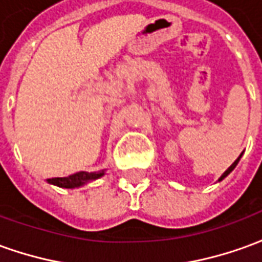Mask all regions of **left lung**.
Segmentation results:
<instances>
[{
  "label": "left lung",
  "instance_id": "8db88e82",
  "mask_svg": "<svg viewBox=\"0 0 262 262\" xmlns=\"http://www.w3.org/2000/svg\"><path fill=\"white\" fill-rule=\"evenodd\" d=\"M243 154V153H242ZM242 154H240V156H238V159L236 160V161H234V163H233V164L230 165V167H229V168H227V170L225 171V172H223V174H222V177H220L219 178V181H222V180H223V178H226V177L229 176V174H230L231 171L234 170V168H236V165H237V163H238V161H240V159H242Z\"/></svg>",
  "mask_w": 262,
  "mask_h": 262
}]
</instances>
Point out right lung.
<instances>
[{"label": "right lung", "mask_w": 262, "mask_h": 262, "mask_svg": "<svg viewBox=\"0 0 262 262\" xmlns=\"http://www.w3.org/2000/svg\"><path fill=\"white\" fill-rule=\"evenodd\" d=\"M105 174V171H98V172H85V171H80L75 172L69 177H63V178H50L48 180L49 184H53L60 188H78L85 185L86 182L95 181L98 178Z\"/></svg>", "instance_id": "add662e5"}]
</instances>
